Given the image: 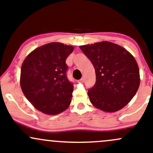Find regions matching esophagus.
Here are the masks:
<instances>
[{
	"label": "esophagus",
	"instance_id": "obj_1",
	"mask_svg": "<svg viewBox=\"0 0 153 153\" xmlns=\"http://www.w3.org/2000/svg\"><path fill=\"white\" fill-rule=\"evenodd\" d=\"M84 78H81L80 80H78V83H84Z\"/></svg>",
	"mask_w": 153,
	"mask_h": 153
}]
</instances>
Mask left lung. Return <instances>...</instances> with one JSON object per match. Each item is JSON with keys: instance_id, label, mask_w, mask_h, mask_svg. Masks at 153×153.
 Wrapping results in <instances>:
<instances>
[{"instance_id": "left-lung-1", "label": "left lung", "mask_w": 153, "mask_h": 153, "mask_svg": "<svg viewBox=\"0 0 153 153\" xmlns=\"http://www.w3.org/2000/svg\"><path fill=\"white\" fill-rule=\"evenodd\" d=\"M95 68L96 81L88 90L92 105L104 112L122 109L138 91L139 69L126 49L108 41L80 46Z\"/></svg>"}]
</instances>
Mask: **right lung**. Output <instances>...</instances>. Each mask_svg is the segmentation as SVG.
I'll use <instances>...</instances> for the list:
<instances>
[{
	"instance_id": "obj_1",
	"label": "right lung",
	"mask_w": 153,
	"mask_h": 153,
	"mask_svg": "<svg viewBox=\"0 0 153 153\" xmlns=\"http://www.w3.org/2000/svg\"><path fill=\"white\" fill-rule=\"evenodd\" d=\"M73 47L49 43L37 48L25 58L21 70L24 95L41 112L57 115L72 101L73 84L68 80L66 59Z\"/></svg>"
}]
</instances>
